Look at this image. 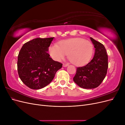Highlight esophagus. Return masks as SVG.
Returning <instances> with one entry per match:
<instances>
[{"label":"esophagus","mask_w":125,"mask_h":125,"mask_svg":"<svg viewBox=\"0 0 125 125\" xmlns=\"http://www.w3.org/2000/svg\"><path fill=\"white\" fill-rule=\"evenodd\" d=\"M69 66V64L68 63H63V65H62V66L63 67H67V66Z\"/></svg>","instance_id":"1"}]
</instances>
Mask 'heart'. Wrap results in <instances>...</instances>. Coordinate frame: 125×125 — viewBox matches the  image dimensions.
Returning a JSON list of instances; mask_svg holds the SVG:
<instances>
[{
    "mask_svg": "<svg viewBox=\"0 0 125 125\" xmlns=\"http://www.w3.org/2000/svg\"><path fill=\"white\" fill-rule=\"evenodd\" d=\"M52 57L60 62L67 54L70 61L74 65L81 66L85 65L91 58L93 53L92 43L81 38H73L64 40L59 43V46L54 44L49 48Z\"/></svg>",
    "mask_w": 125,
    "mask_h": 125,
    "instance_id": "1",
    "label": "heart"
}]
</instances>
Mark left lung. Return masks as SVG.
Here are the masks:
<instances>
[{"instance_id":"left-lung-1","label":"left lung","mask_w":125,"mask_h":125,"mask_svg":"<svg viewBox=\"0 0 125 125\" xmlns=\"http://www.w3.org/2000/svg\"><path fill=\"white\" fill-rule=\"evenodd\" d=\"M95 48L93 59L83 67L77 68L73 81L83 89H94L103 81L108 68V56L104 45L90 37Z\"/></svg>"}]
</instances>
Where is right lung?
Instances as JSON below:
<instances>
[{"instance_id": "1", "label": "right lung", "mask_w": 125, "mask_h": 125, "mask_svg": "<svg viewBox=\"0 0 125 125\" xmlns=\"http://www.w3.org/2000/svg\"><path fill=\"white\" fill-rule=\"evenodd\" d=\"M54 39L37 38L25 43L19 53L18 72L21 81L32 89L49 84L62 64L54 61L47 52Z\"/></svg>"}]
</instances>
